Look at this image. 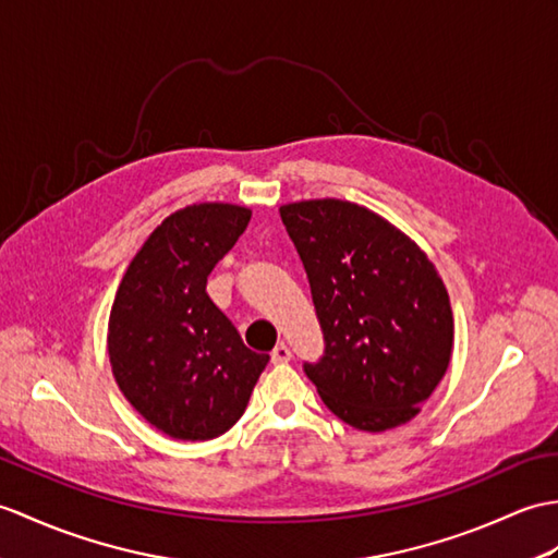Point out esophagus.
I'll list each match as a JSON object with an SVG mask.
<instances>
[{
    "instance_id": "esophagus-1",
    "label": "esophagus",
    "mask_w": 558,
    "mask_h": 558,
    "mask_svg": "<svg viewBox=\"0 0 558 558\" xmlns=\"http://www.w3.org/2000/svg\"><path fill=\"white\" fill-rule=\"evenodd\" d=\"M290 359H292V352H290V347L284 344V342L276 344L274 352H270V361H274V364H288Z\"/></svg>"
}]
</instances>
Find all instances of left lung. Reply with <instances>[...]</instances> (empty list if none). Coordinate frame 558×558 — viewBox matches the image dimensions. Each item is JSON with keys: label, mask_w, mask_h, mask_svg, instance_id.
Segmentation results:
<instances>
[{"label": "left lung", "mask_w": 558, "mask_h": 558, "mask_svg": "<svg viewBox=\"0 0 558 558\" xmlns=\"http://www.w3.org/2000/svg\"><path fill=\"white\" fill-rule=\"evenodd\" d=\"M323 332L306 378L335 416L383 433L411 421L449 366V294L416 242L364 206L311 199L280 206Z\"/></svg>", "instance_id": "8db88e82"}]
</instances>
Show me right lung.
Instances as JSON below:
<instances>
[{"mask_svg":"<svg viewBox=\"0 0 558 558\" xmlns=\"http://www.w3.org/2000/svg\"><path fill=\"white\" fill-rule=\"evenodd\" d=\"M252 211L194 204L168 216L128 266L109 316V359L125 399L175 439H214L247 409L268 354L244 347L206 278Z\"/></svg>","mask_w":558,"mask_h":558,"instance_id":"add662e5","label":"right lung"}]
</instances>
